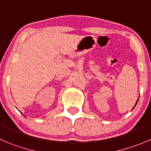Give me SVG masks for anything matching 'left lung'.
<instances>
[{
  "label": "left lung",
  "mask_w": 151,
  "mask_h": 151,
  "mask_svg": "<svg viewBox=\"0 0 151 151\" xmlns=\"http://www.w3.org/2000/svg\"><path fill=\"white\" fill-rule=\"evenodd\" d=\"M137 102H138V101H136V104H137ZM135 105H136V104H135Z\"/></svg>",
  "instance_id": "1"
}]
</instances>
